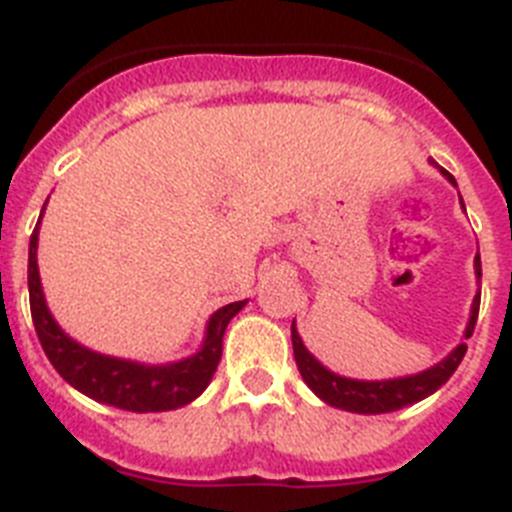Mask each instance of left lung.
<instances>
[{"label":"left lung","mask_w":512,"mask_h":512,"mask_svg":"<svg viewBox=\"0 0 512 512\" xmlns=\"http://www.w3.org/2000/svg\"><path fill=\"white\" fill-rule=\"evenodd\" d=\"M438 170H441V175L446 177L451 185H456L451 172H446L443 167H438ZM461 208H464V201H461ZM474 273H477V283L482 281V260H479V252L477 257H474ZM477 314H479V293L474 296V301H471L464 340H469L471 332H474ZM464 340H461L459 345H456L446 358H443V361L425 368V371L410 373V376H397V379L366 381V379H348V376H340V373L322 366V363H319L309 350H306L304 340H301L299 330H296V319H293L291 324L293 358H296V366H299L301 379L306 381V386H309V389L322 399V402L330 404V407H337V410H345V412H358V415H384V412H397L402 410V407H410V404L435 394V391L441 389V386L451 379L453 371L459 368L461 358H464L466 353Z\"/></svg>","instance_id":"8db88e82"}]
</instances>
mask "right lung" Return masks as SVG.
<instances>
[{"label":"right lung","instance_id":"add662e5","mask_svg":"<svg viewBox=\"0 0 512 512\" xmlns=\"http://www.w3.org/2000/svg\"><path fill=\"white\" fill-rule=\"evenodd\" d=\"M43 211H46V206H43ZM41 219L35 224L28 252L30 311H33L38 340H41L48 361L59 371L61 379L77 391H82V394H87L90 399H95V402L110 404V407L128 412L177 410V407H185V404L201 397L206 386L211 384L216 366L221 361V342H224L226 324L244 309L247 299L234 301V304H226L219 311H213L206 322V335H203L201 348L188 355V358H182V361L157 363L154 366V363L128 361V358H115V355L84 348L82 342H77L61 330L46 304L41 273H38Z\"/></svg>","mask_w":512,"mask_h":512}]
</instances>
